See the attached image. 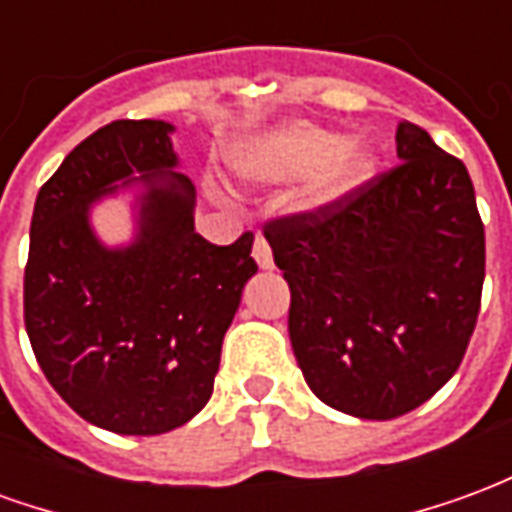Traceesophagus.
Instances as JSON below:
<instances>
[{
	"label": "esophagus",
	"mask_w": 512,
	"mask_h": 512,
	"mask_svg": "<svg viewBox=\"0 0 512 512\" xmlns=\"http://www.w3.org/2000/svg\"><path fill=\"white\" fill-rule=\"evenodd\" d=\"M252 257H255V263L263 268V271L274 268V255H271V246H268V241L263 238V235H257V238H255V246H252Z\"/></svg>",
	"instance_id": "34e87169"
}]
</instances>
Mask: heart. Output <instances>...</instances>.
Listing matches in <instances>:
<instances>
[{"instance_id":"heart-1","label":"heart","mask_w":512,"mask_h":512,"mask_svg":"<svg viewBox=\"0 0 512 512\" xmlns=\"http://www.w3.org/2000/svg\"><path fill=\"white\" fill-rule=\"evenodd\" d=\"M376 150L329 128L288 123L249 139L235 150L233 167L241 178L263 186L310 178V202L326 208L354 194L376 172Z\"/></svg>"}]
</instances>
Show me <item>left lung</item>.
Returning <instances> with one entry per match:
<instances>
[{
    "mask_svg": "<svg viewBox=\"0 0 512 512\" xmlns=\"http://www.w3.org/2000/svg\"><path fill=\"white\" fill-rule=\"evenodd\" d=\"M395 142L403 164L266 227L290 285L304 381L359 419L414 411L455 376L485 279V230L463 161L408 120Z\"/></svg>",
    "mask_w": 512,
    "mask_h": 512,
    "instance_id": "1",
    "label": "left lung"
}]
</instances>
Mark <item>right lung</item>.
I'll use <instances>...</instances> for the list:
<instances>
[{"instance_id":"1","label":"right lung","mask_w":512,"mask_h":512,"mask_svg":"<svg viewBox=\"0 0 512 512\" xmlns=\"http://www.w3.org/2000/svg\"><path fill=\"white\" fill-rule=\"evenodd\" d=\"M164 120H115L65 156L38 191L24 323L43 376L98 428L158 436L211 400L224 332L257 274L255 235L208 244L197 191ZM132 194L135 238L109 247L92 208Z\"/></svg>"}]
</instances>
